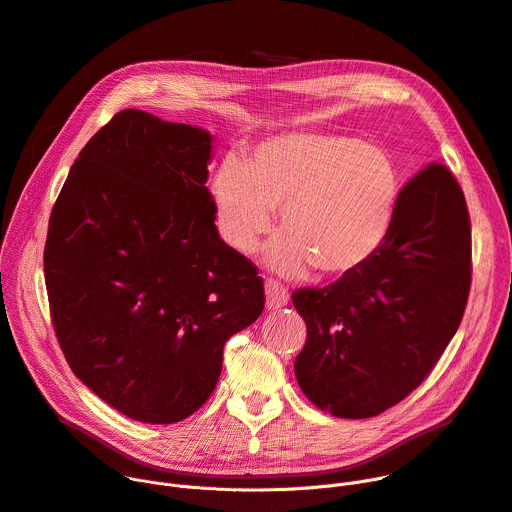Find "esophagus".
I'll return each instance as SVG.
<instances>
[{
  "instance_id": "1",
  "label": "esophagus",
  "mask_w": 512,
  "mask_h": 512,
  "mask_svg": "<svg viewBox=\"0 0 512 512\" xmlns=\"http://www.w3.org/2000/svg\"><path fill=\"white\" fill-rule=\"evenodd\" d=\"M289 303V289L277 281H266V307L268 309H281Z\"/></svg>"
}]
</instances>
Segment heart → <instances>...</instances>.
Returning <instances> with one entry per match:
<instances>
[{
    "instance_id": "heart-1",
    "label": "heart",
    "mask_w": 512,
    "mask_h": 512,
    "mask_svg": "<svg viewBox=\"0 0 512 512\" xmlns=\"http://www.w3.org/2000/svg\"><path fill=\"white\" fill-rule=\"evenodd\" d=\"M217 223L238 252L250 254L281 207L270 262L283 272L307 264L324 277L363 268L387 242L402 176L377 145L338 133L291 131L260 141L246 164L225 157L215 172Z\"/></svg>"
}]
</instances>
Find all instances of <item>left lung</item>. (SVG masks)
Returning a JSON list of instances; mask_svg holds the SVG:
<instances>
[{
  "label": "left lung",
  "instance_id": "8db88e82",
  "mask_svg": "<svg viewBox=\"0 0 512 512\" xmlns=\"http://www.w3.org/2000/svg\"><path fill=\"white\" fill-rule=\"evenodd\" d=\"M471 287V221L439 162L400 190L383 248L322 289L293 291L307 326L295 375L305 398L338 418H371L430 375L455 336Z\"/></svg>",
  "mask_w": 512,
  "mask_h": 512
}]
</instances>
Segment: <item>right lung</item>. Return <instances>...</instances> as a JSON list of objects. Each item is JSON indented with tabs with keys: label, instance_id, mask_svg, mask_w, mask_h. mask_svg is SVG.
Listing matches in <instances>:
<instances>
[{
	"label": "right lung",
	"instance_id": "add662e5",
	"mask_svg": "<svg viewBox=\"0 0 512 512\" xmlns=\"http://www.w3.org/2000/svg\"><path fill=\"white\" fill-rule=\"evenodd\" d=\"M211 135L127 108L86 143L45 244L51 320L73 375L125 416L199 410L225 342L264 309L258 268L215 227Z\"/></svg>",
	"mask_w": 512,
	"mask_h": 512
}]
</instances>
